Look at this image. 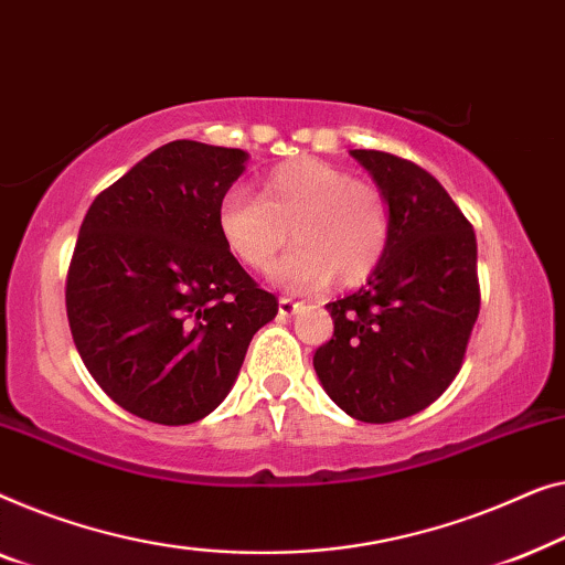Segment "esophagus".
Wrapping results in <instances>:
<instances>
[{"mask_svg":"<svg viewBox=\"0 0 565 565\" xmlns=\"http://www.w3.org/2000/svg\"><path fill=\"white\" fill-rule=\"evenodd\" d=\"M297 309H301V301L291 299V297H281V299H279V312H281L284 317L294 315V312H297Z\"/></svg>","mask_w":565,"mask_h":565,"instance_id":"1","label":"esophagus"}]
</instances>
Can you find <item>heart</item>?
<instances>
[{
  "mask_svg": "<svg viewBox=\"0 0 565 565\" xmlns=\"http://www.w3.org/2000/svg\"><path fill=\"white\" fill-rule=\"evenodd\" d=\"M217 230L253 271L271 266L291 235L297 245L276 264V281L317 289L332 276L343 286L369 279L388 250L392 217L371 181L317 158H297L268 171L258 196L243 189L222 194Z\"/></svg>",
  "mask_w": 565,
  "mask_h": 565,
  "instance_id": "obj_1",
  "label": "heart"
}]
</instances>
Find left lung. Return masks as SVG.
Instances as JSON below:
<instances>
[{"label":"left lung","instance_id":"obj_1","mask_svg":"<svg viewBox=\"0 0 565 565\" xmlns=\"http://www.w3.org/2000/svg\"><path fill=\"white\" fill-rule=\"evenodd\" d=\"M351 153L388 202L392 241L365 286L328 305L335 332L315 351V371L340 409L384 425L430 407L463 365L481 307L476 235L423 166Z\"/></svg>","mask_w":565,"mask_h":565}]
</instances>
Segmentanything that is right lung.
<instances>
[{
    "label": "right lung",
    "mask_w": 565,
    "mask_h": 565,
    "mask_svg": "<svg viewBox=\"0 0 565 565\" xmlns=\"http://www.w3.org/2000/svg\"><path fill=\"white\" fill-rule=\"evenodd\" d=\"M241 148L173 140L97 194L66 276L76 351L109 399L158 425L210 415L279 312L222 241Z\"/></svg>",
    "instance_id": "obj_1"
}]
</instances>
